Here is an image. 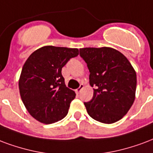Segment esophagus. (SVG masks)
<instances>
[{"label": "esophagus", "mask_w": 153, "mask_h": 153, "mask_svg": "<svg viewBox=\"0 0 153 153\" xmlns=\"http://www.w3.org/2000/svg\"><path fill=\"white\" fill-rule=\"evenodd\" d=\"M83 88H84V85L81 83V84H80V86H79V88H77V89H76V91H77V92H78V93H79L80 91H82V89H83Z\"/></svg>", "instance_id": "34e87169"}]
</instances>
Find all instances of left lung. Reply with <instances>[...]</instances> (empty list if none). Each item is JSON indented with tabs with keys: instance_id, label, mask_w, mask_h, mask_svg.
<instances>
[{
	"instance_id": "obj_1",
	"label": "left lung",
	"mask_w": 153,
	"mask_h": 153,
	"mask_svg": "<svg viewBox=\"0 0 153 153\" xmlns=\"http://www.w3.org/2000/svg\"><path fill=\"white\" fill-rule=\"evenodd\" d=\"M79 55L90 72L92 99L85 102L88 114L100 123L111 124L122 119L134 103L136 73L128 59L108 47L83 48Z\"/></svg>"
}]
</instances>
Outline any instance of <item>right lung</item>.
Segmentation results:
<instances>
[{"label":"right lung","mask_w":153,"mask_h":153,"mask_svg":"<svg viewBox=\"0 0 153 153\" xmlns=\"http://www.w3.org/2000/svg\"><path fill=\"white\" fill-rule=\"evenodd\" d=\"M78 55V48L49 45L36 50L26 61L19 78V92L35 119L51 124L67 115L76 94L65 86L62 69Z\"/></svg>","instance_id":"obj_1"}]
</instances>
